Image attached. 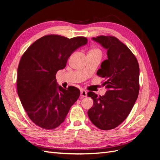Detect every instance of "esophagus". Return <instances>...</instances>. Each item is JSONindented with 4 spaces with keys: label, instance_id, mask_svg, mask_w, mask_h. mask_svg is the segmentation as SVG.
Here are the masks:
<instances>
[{
    "label": "esophagus",
    "instance_id": "34e87169",
    "mask_svg": "<svg viewBox=\"0 0 160 160\" xmlns=\"http://www.w3.org/2000/svg\"><path fill=\"white\" fill-rule=\"evenodd\" d=\"M81 98H85V97H87V92L84 90H81V94H80Z\"/></svg>",
    "mask_w": 160,
    "mask_h": 160
}]
</instances>
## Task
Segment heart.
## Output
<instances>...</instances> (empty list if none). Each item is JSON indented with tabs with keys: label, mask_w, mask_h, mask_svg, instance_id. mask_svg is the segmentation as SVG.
Instances as JSON below:
<instances>
[{
	"label": "heart",
	"mask_w": 160,
	"mask_h": 160,
	"mask_svg": "<svg viewBox=\"0 0 160 160\" xmlns=\"http://www.w3.org/2000/svg\"><path fill=\"white\" fill-rule=\"evenodd\" d=\"M90 52H100L99 51V50H98V49H92Z\"/></svg>",
	"instance_id": "obj_1"
}]
</instances>
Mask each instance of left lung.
Masks as SVG:
<instances>
[{
	"mask_svg": "<svg viewBox=\"0 0 160 160\" xmlns=\"http://www.w3.org/2000/svg\"><path fill=\"white\" fill-rule=\"evenodd\" d=\"M92 39L108 50V59L102 62L97 72V75L105 79L103 85L108 91L103 96L88 92L93 105L88 113L97 128L112 129L127 118L138 98L139 64L133 52L116 37L99 36Z\"/></svg>",
	"mask_w": 160,
	"mask_h": 160,
	"instance_id": "8db88e82",
	"label": "left lung"
}]
</instances>
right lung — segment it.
Returning a JSON list of instances; mask_svg holds the SVG:
<instances>
[{"label":"right lung","instance_id":"right-lung-1","mask_svg":"<svg viewBox=\"0 0 160 160\" xmlns=\"http://www.w3.org/2000/svg\"><path fill=\"white\" fill-rule=\"evenodd\" d=\"M88 38H68L57 35L38 38L24 52L17 70V93L28 118L37 126L53 129L64 122L80 95L73 86L63 89L57 83V72L69 57L85 45Z\"/></svg>","mask_w":160,"mask_h":160}]
</instances>
